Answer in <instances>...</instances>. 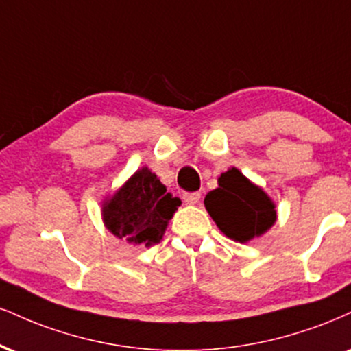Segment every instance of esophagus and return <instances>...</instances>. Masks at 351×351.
Wrapping results in <instances>:
<instances>
[{"instance_id": "esophagus-1", "label": "esophagus", "mask_w": 351, "mask_h": 351, "mask_svg": "<svg viewBox=\"0 0 351 351\" xmlns=\"http://www.w3.org/2000/svg\"><path fill=\"white\" fill-rule=\"evenodd\" d=\"M201 199V194L199 193H184L183 194V201L186 204H197Z\"/></svg>"}]
</instances>
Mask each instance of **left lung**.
<instances>
[{"instance_id":"1","label":"left lung","mask_w":351,"mask_h":351,"mask_svg":"<svg viewBox=\"0 0 351 351\" xmlns=\"http://www.w3.org/2000/svg\"><path fill=\"white\" fill-rule=\"evenodd\" d=\"M219 188L206 194L204 206L219 229L235 242L260 237L276 222L274 202L260 186L229 168L217 180Z\"/></svg>"}]
</instances>
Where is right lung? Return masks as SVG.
<instances>
[{"label":"right lung","instance_id":"add662e5","mask_svg":"<svg viewBox=\"0 0 351 351\" xmlns=\"http://www.w3.org/2000/svg\"><path fill=\"white\" fill-rule=\"evenodd\" d=\"M181 204L155 173L143 167L103 202V222L117 239L134 245H152L162 240L168 221Z\"/></svg>","mask_w":351,"mask_h":351}]
</instances>
